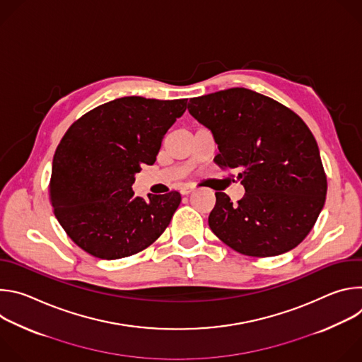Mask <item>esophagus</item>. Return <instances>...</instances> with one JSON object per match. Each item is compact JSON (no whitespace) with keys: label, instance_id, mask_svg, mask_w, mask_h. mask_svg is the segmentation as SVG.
I'll list each match as a JSON object with an SVG mask.
<instances>
[{"label":"esophagus","instance_id":"1","mask_svg":"<svg viewBox=\"0 0 362 362\" xmlns=\"http://www.w3.org/2000/svg\"><path fill=\"white\" fill-rule=\"evenodd\" d=\"M192 192H193V187L189 186V185H186V186H183V187L180 189V193H182L183 196H187V194H190Z\"/></svg>","mask_w":362,"mask_h":362}]
</instances>
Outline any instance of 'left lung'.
Instances as JSON below:
<instances>
[{"instance_id": "left-lung-1", "label": "left lung", "mask_w": 362, "mask_h": 362, "mask_svg": "<svg viewBox=\"0 0 362 362\" xmlns=\"http://www.w3.org/2000/svg\"><path fill=\"white\" fill-rule=\"evenodd\" d=\"M189 113L212 130L221 169L238 170L236 204L216 192L212 232L233 250L268 257L298 246L327 196L320 148L303 120L279 101L243 87L190 98Z\"/></svg>"}]
</instances>
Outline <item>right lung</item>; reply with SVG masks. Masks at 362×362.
Listing matches in <instances>:
<instances>
[{"label":"right lung","mask_w":362,"mask_h":362,"mask_svg":"<svg viewBox=\"0 0 362 362\" xmlns=\"http://www.w3.org/2000/svg\"><path fill=\"white\" fill-rule=\"evenodd\" d=\"M187 98L122 97L74 122L57 146L49 202L70 239L100 259L141 252L169 226L180 193L134 196L141 165H153Z\"/></svg>","instance_id":"right-lung-1"}]
</instances>
